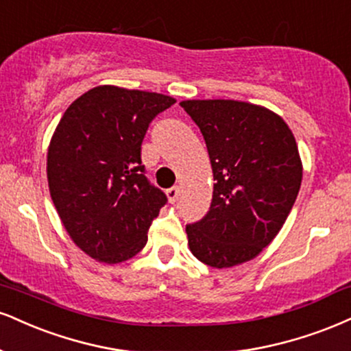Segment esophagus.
Here are the masks:
<instances>
[{
	"label": "esophagus",
	"mask_w": 351,
	"mask_h": 351,
	"mask_svg": "<svg viewBox=\"0 0 351 351\" xmlns=\"http://www.w3.org/2000/svg\"><path fill=\"white\" fill-rule=\"evenodd\" d=\"M167 196H168V201L175 202L176 199H178V196H180V189L176 188V186L167 189Z\"/></svg>",
	"instance_id": "1"
}]
</instances>
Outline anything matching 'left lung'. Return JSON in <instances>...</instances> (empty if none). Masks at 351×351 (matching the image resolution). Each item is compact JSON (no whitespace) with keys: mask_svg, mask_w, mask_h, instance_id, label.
I'll use <instances>...</instances> for the list:
<instances>
[{"mask_svg":"<svg viewBox=\"0 0 351 351\" xmlns=\"http://www.w3.org/2000/svg\"><path fill=\"white\" fill-rule=\"evenodd\" d=\"M199 128L214 175L209 213L186 226L189 250L213 268L263 252L281 230L302 181L293 132L281 116L234 99L181 101Z\"/></svg>","mask_w":351,"mask_h":351,"instance_id":"obj_1","label":"left lung"}]
</instances>
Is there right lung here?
Listing matches in <instances>:
<instances>
[{"label": "right lung", "instance_id": "right-lung-1", "mask_svg": "<svg viewBox=\"0 0 351 351\" xmlns=\"http://www.w3.org/2000/svg\"><path fill=\"white\" fill-rule=\"evenodd\" d=\"M171 96L101 84L75 99L47 152V180L58 217L78 248L114 265L145 247L167 202L145 176L141 150Z\"/></svg>", "mask_w": 351, "mask_h": 351}]
</instances>
